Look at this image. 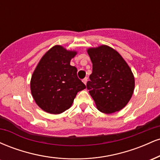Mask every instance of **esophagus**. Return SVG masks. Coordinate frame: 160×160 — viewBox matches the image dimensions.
<instances>
[{
    "label": "esophagus",
    "instance_id": "1",
    "mask_svg": "<svg viewBox=\"0 0 160 160\" xmlns=\"http://www.w3.org/2000/svg\"><path fill=\"white\" fill-rule=\"evenodd\" d=\"M87 81H88V78H85L83 79V80H82V82H83V83L85 84V85H86V82H87Z\"/></svg>",
    "mask_w": 160,
    "mask_h": 160
}]
</instances>
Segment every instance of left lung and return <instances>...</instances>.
Returning <instances> with one entry per match:
<instances>
[{
	"label": "left lung",
	"instance_id": "obj_1",
	"mask_svg": "<svg viewBox=\"0 0 160 160\" xmlns=\"http://www.w3.org/2000/svg\"><path fill=\"white\" fill-rule=\"evenodd\" d=\"M92 72L86 87L101 112L122 109L133 94L135 79L131 69L117 51L108 46L89 48Z\"/></svg>",
	"mask_w": 160,
	"mask_h": 160
}]
</instances>
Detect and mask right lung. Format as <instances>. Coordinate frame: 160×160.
<instances>
[{
  "label": "right lung",
  "mask_w": 160,
  "mask_h": 160,
  "mask_svg": "<svg viewBox=\"0 0 160 160\" xmlns=\"http://www.w3.org/2000/svg\"><path fill=\"white\" fill-rule=\"evenodd\" d=\"M77 52L55 46L42 57L31 80V91L42 110L58 114L71 107L78 92L86 88L70 65Z\"/></svg>",
  "instance_id": "obj_1"
}]
</instances>
